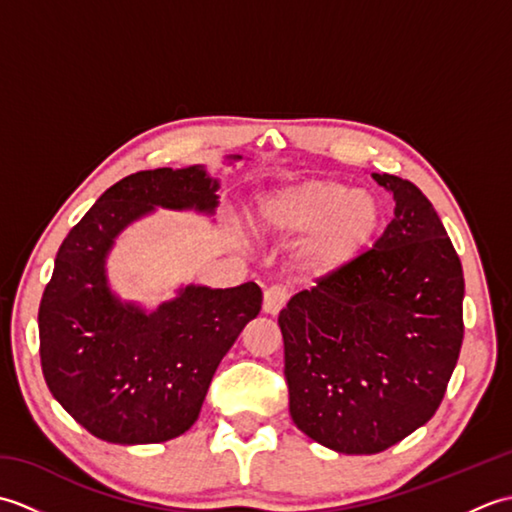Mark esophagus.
<instances>
[{
    "label": "esophagus",
    "mask_w": 512,
    "mask_h": 512,
    "mask_svg": "<svg viewBox=\"0 0 512 512\" xmlns=\"http://www.w3.org/2000/svg\"><path fill=\"white\" fill-rule=\"evenodd\" d=\"M288 299V292L284 286H270L264 290V312L266 314H277Z\"/></svg>",
    "instance_id": "esophagus-1"
}]
</instances>
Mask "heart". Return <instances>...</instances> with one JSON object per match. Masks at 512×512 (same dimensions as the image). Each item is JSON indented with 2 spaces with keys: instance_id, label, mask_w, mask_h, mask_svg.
Wrapping results in <instances>:
<instances>
[{
  "instance_id": "b5f03b06",
  "label": "heart",
  "mask_w": 512,
  "mask_h": 512,
  "mask_svg": "<svg viewBox=\"0 0 512 512\" xmlns=\"http://www.w3.org/2000/svg\"><path fill=\"white\" fill-rule=\"evenodd\" d=\"M262 220L275 233H308L297 253L301 270L310 277H332L372 246L383 226V206L372 193L317 178L270 195Z\"/></svg>"
}]
</instances>
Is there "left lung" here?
Listing matches in <instances>:
<instances>
[{
  "label": "left lung",
  "instance_id": "obj_1",
  "mask_svg": "<svg viewBox=\"0 0 512 512\" xmlns=\"http://www.w3.org/2000/svg\"><path fill=\"white\" fill-rule=\"evenodd\" d=\"M374 180L396 202L385 233L279 312L290 416L347 455L385 451L431 420L464 336L462 264L436 209L409 180Z\"/></svg>",
  "mask_w": 512,
  "mask_h": 512
}]
</instances>
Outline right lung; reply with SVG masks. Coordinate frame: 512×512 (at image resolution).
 <instances>
[{
	"label": "right lung",
	"instance_id": "1",
	"mask_svg": "<svg viewBox=\"0 0 512 512\" xmlns=\"http://www.w3.org/2000/svg\"><path fill=\"white\" fill-rule=\"evenodd\" d=\"M217 189L202 165L138 171L107 189L63 239L39 306L41 369L52 396L96 438L156 444L182 436L217 365L262 310L253 281L184 286L154 312L121 301L107 284L105 259L129 224L156 206L213 215Z\"/></svg>",
	"mask_w": 512,
	"mask_h": 512
}]
</instances>
